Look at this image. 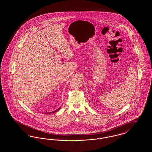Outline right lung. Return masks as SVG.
<instances>
[{
	"instance_id": "1",
	"label": "right lung",
	"mask_w": 152,
	"mask_h": 152,
	"mask_svg": "<svg viewBox=\"0 0 152 152\" xmlns=\"http://www.w3.org/2000/svg\"><path fill=\"white\" fill-rule=\"evenodd\" d=\"M60 108H61V107H60V108H59L58 109H57V110H55V111H53V112H47V113H48V114H49V113H54V112H57V111H58V110H59V109H60Z\"/></svg>"
}]
</instances>
